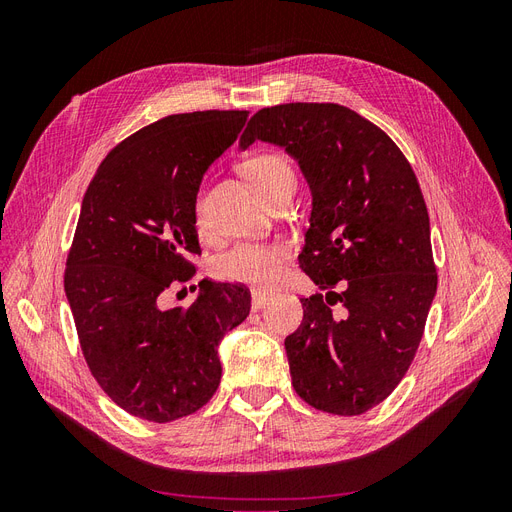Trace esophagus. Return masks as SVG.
Masks as SVG:
<instances>
[{
  "label": "esophagus",
  "mask_w": 512,
  "mask_h": 512,
  "mask_svg": "<svg viewBox=\"0 0 512 512\" xmlns=\"http://www.w3.org/2000/svg\"><path fill=\"white\" fill-rule=\"evenodd\" d=\"M273 294L269 290H262V288H254L252 290V309L254 312H258V309H262L265 305H269Z\"/></svg>",
  "instance_id": "esophagus-1"
}]
</instances>
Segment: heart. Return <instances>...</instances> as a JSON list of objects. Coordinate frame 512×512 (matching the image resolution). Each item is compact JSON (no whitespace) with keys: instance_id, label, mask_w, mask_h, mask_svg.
<instances>
[{"instance_id":"1","label":"heart","mask_w":512,"mask_h":512,"mask_svg":"<svg viewBox=\"0 0 512 512\" xmlns=\"http://www.w3.org/2000/svg\"><path fill=\"white\" fill-rule=\"evenodd\" d=\"M243 173L254 188L269 196L286 183H294L292 164L275 151H262L245 160ZM196 220L203 224V207L196 203ZM288 262V250L280 243H237L215 260V271L228 282L267 286L282 277Z\"/></svg>"}]
</instances>
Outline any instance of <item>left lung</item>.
<instances>
[{"instance_id":"8db88e82","label":"left lung","mask_w":512,"mask_h":512,"mask_svg":"<svg viewBox=\"0 0 512 512\" xmlns=\"http://www.w3.org/2000/svg\"><path fill=\"white\" fill-rule=\"evenodd\" d=\"M254 141L284 147L312 190L299 265L327 294L301 299L303 322L284 342L292 386L316 410L363 414L406 376L436 297L421 185L389 136L339 104L262 108L239 147Z\"/></svg>"}]
</instances>
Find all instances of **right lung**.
<instances>
[{
    "instance_id": "add662e5",
    "label": "right lung",
    "mask_w": 512,
    "mask_h": 512,
    "mask_svg": "<svg viewBox=\"0 0 512 512\" xmlns=\"http://www.w3.org/2000/svg\"><path fill=\"white\" fill-rule=\"evenodd\" d=\"M245 121L247 111L168 115L108 153L85 192L66 297L91 374L145 421L170 423L207 404L222 378V337L250 314V290L207 280L190 305L164 307L200 254V181Z\"/></svg>"
}]
</instances>
